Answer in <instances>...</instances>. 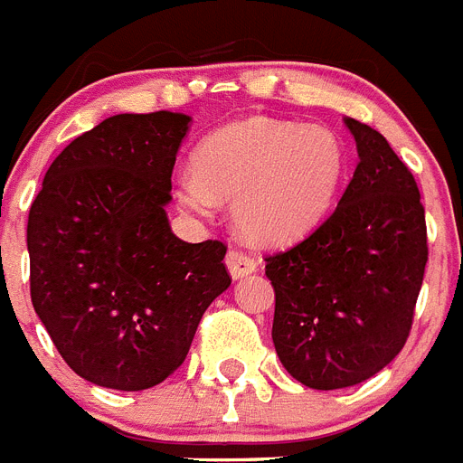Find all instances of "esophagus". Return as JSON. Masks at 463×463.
<instances>
[{
  "label": "esophagus",
  "mask_w": 463,
  "mask_h": 463,
  "mask_svg": "<svg viewBox=\"0 0 463 463\" xmlns=\"http://www.w3.org/2000/svg\"><path fill=\"white\" fill-rule=\"evenodd\" d=\"M226 265L228 270H231L232 279H242V277L251 275L256 270V259L254 256H249L247 251H240V249H231L226 256Z\"/></svg>",
  "instance_id": "34e87169"
}]
</instances>
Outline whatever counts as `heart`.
<instances>
[{
  "label": "heart",
  "mask_w": 463,
  "mask_h": 463,
  "mask_svg": "<svg viewBox=\"0 0 463 463\" xmlns=\"http://www.w3.org/2000/svg\"><path fill=\"white\" fill-rule=\"evenodd\" d=\"M343 139L326 126L244 118L209 132L193 170L176 176V200L193 214H212L232 200V223L254 244L293 242L331 209L343 184Z\"/></svg>",
  "instance_id": "heart-1"
}]
</instances>
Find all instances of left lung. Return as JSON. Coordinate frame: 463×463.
<instances>
[{
  "label": "left lung",
  "mask_w": 463,
  "mask_h": 463,
  "mask_svg": "<svg viewBox=\"0 0 463 463\" xmlns=\"http://www.w3.org/2000/svg\"><path fill=\"white\" fill-rule=\"evenodd\" d=\"M359 165L333 214L303 242L265 256L272 343L309 389H343L403 349L424 279L426 221L408 165L377 130L345 118Z\"/></svg>",
  "instance_id": "8db88e82"
}]
</instances>
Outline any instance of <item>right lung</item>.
Here are the masks:
<instances>
[{"label":"right lung","instance_id":"add662e5","mask_svg":"<svg viewBox=\"0 0 463 463\" xmlns=\"http://www.w3.org/2000/svg\"><path fill=\"white\" fill-rule=\"evenodd\" d=\"M188 123L172 111L102 120L62 148L30 207L34 312L64 364L99 387L170 377L231 287L226 244L184 242L165 214Z\"/></svg>","mask_w":463,"mask_h":463}]
</instances>
